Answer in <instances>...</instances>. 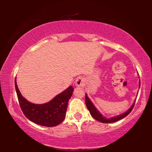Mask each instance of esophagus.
I'll list each match as a JSON object with an SVG mask.
<instances>
[{"mask_svg":"<svg viewBox=\"0 0 152 152\" xmlns=\"http://www.w3.org/2000/svg\"><path fill=\"white\" fill-rule=\"evenodd\" d=\"M75 84L77 86H82L84 84V80L82 77H78V78L76 80Z\"/></svg>","mask_w":152,"mask_h":152,"instance_id":"obj_1","label":"esophagus"}]
</instances>
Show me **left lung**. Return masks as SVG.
<instances>
[{
  "instance_id": "left-lung-1",
  "label": "left lung",
  "mask_w": 152,
  "mask_h": 152,
  "mask_svg": "<svg viewBox=\"0 0 152 152\" xmlns=\"http://www.w3.org/2000/svg\"><path fill=\"white\" fill-rule=\"evenodd\" d=\"M140 85H139V88L140 87ZM85 102H86V105L88 110H89L90 113L92 115V117L94 118L99 121L101 122V123H114V122H117L118 121H119L121 119H123V118L125 117L126 116L129 114L132 111L133 107L135 105V100L133 102V104L131 106V107L127 111H125V113H121V114L119 115H116V116L112 117L110 118H107L105 117L101 114V113L99 111V110L96 109V107L94 106V104L92 103V102L91 101V100L89 99V97L88 96V94L86 93V96H85Z\"/></svg>"
}]
</instances>
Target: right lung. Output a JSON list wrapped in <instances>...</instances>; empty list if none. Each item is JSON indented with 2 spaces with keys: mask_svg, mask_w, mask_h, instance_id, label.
<instances>
[{
  "mask_svg": "<svg viewBox=\"0 0 152 152\" xmlns=\"http://www.w3.org/2000/svg\"><path fill=\"white\" fill-rule=\"evenodd\" d=\"M15 85L22 111L31 121L45 127H54L65 119L68 101L74 91L72 86L56 95L50 101L43 104H34L22 96L18 88L16 79Z\"/></svg>",
  "mask_w": 152,
  "mask_h": 152,
  "instance_id": "add662e5",
  "label": "right lung"
}]
</instances>
